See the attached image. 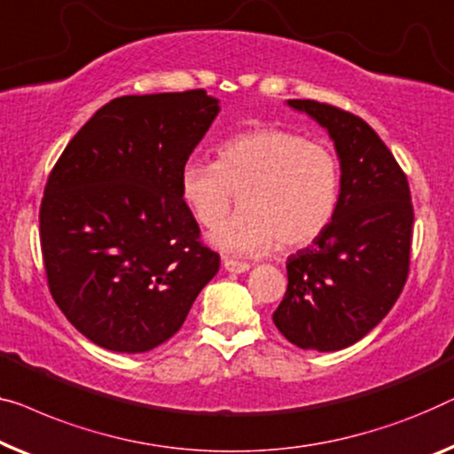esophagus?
Returning <instances> with one entry per match:
<instances>
[{"mask_svg":"<svg viewBox=\"0 0 454 454\" xmlns=\"http://www.w3.org/2000/svg\"><path fill=\"white\" fill-rule=\"evenodd\" d=\"M223 266H225L227 272H233V274H241V272L249 270L247 262H238V260H231V258L223 260Z\"/></svg>","mask_w":454,"mask_h":454,"instance_id":"34e87169","label":"esophagus"}]
</instances>
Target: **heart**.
Listing matches in <instances>:
<instances>
[{"mask_svg":"<svg viewBox=\"0 0 454 454\" xmlns=\"http://www.w3.org/2000/svg\"><path fill=\"white\" fill-rule=\"evenodd\" d=\"M235 195L242 213L220 223ZM180 199L213 247L262 255L301 247L330 225L340 199V161L324 143L282 129H255L216 147L215 163L190 160L180 169Z\"/></svg>","mask_w":454,"mask_h":454,"instance_id":"heart-1","label":"heart"}]
</instances>
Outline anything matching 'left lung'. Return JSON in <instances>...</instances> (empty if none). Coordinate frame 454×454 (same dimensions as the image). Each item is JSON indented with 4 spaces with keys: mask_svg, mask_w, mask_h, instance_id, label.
Segmentation results:
<instances>
[{
    "mask_svg": "<svg viewBox=\"0 0 454 454\" xmlns=\"http://www.w3.org/2000/svg\"><path fill=\"white\" fill-rule=\"evenodd\" d=\"M286 104L327 130L341 176L332 223L286 262L288 286L272 321L291 344L333 352L363 340L403 291L413 225L410 186L363 118L315 100Z\"/></svg>",
    "mask_w": 454,
    "mask_h": 454,
    "instance_id": "1",
    "label": "left lung"
}]
</instances>
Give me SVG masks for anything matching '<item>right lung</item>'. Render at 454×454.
<instances>
[{"mask_svg":"<svg viewBox=\"0 0 454 454\" xmlns=\"http://www.w3.org/2000/svg\"><path fill=\"white\" fill-rule=\"evenodd\" d=\"M219 110L205 90L116 98L52 168L38 216L44 270L59 309L94 344L153 350L219 272L180 199V169Z\"/></svg>","mask_w":454,"mask_h":454,"instance_id":"1","label":"right lung"}]
</instances>
